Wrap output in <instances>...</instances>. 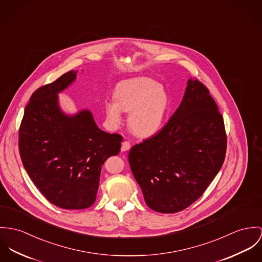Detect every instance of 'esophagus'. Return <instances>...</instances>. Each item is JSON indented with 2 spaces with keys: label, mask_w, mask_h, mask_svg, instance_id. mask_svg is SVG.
Wrapping results in <instances>:
<instances>
[{
  "label": "esophagus",
  "mask_w": 262,
  "mask_h": 262,
  "mask_svg": "<svg viewBox=\"0 0 262 262\" xmlns=\"http://www.w3.org/2000/svg\"><path fill=\"white\" fill-rule=\"evenodd\" d=\"M130 148H131L130 143L124 141V142L122 143V146H121V151L125 152V151H128Z\"/></svg>",
  "instance_id": "obj_1"
}]
</instances>
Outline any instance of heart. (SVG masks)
<instances>
[{
  "label": "heart",
  "mask_w": 262,
  "mask_h": 262,
  "mask_svg": "<svg viewBox=\"0 0 262 262\" xmlns=\"http://www.w3.org/2000/svg\"><path fill=\"white\" fill-rule=\"evenodd\" d=\"M169 107V96L163 86L147 77H137L120 82L114 100L105 103V114L113 128L118 127L122 111L129 112L128 125L139 137L155 135L162 128Z\"/></svg>",
  "instance_id": "1"
}]
</instances>
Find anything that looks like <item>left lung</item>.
I'll return each mask as SVG.
<instances>
[{
    "label": "left lung",
    "mask_w": 262,
    "mask_h": 262,
    "mask_svg": "<svg viewBox=\"0 0 262 262\" xmlns=\"http://www.w3.org/2000/svg\"><path fill=\"white\" fill-rule=\"evenodd\" d=\"M226 142L224 121L209 90L191 78L180 106L162 130L129 152L148 207L175 213L190 206L222 167Z\"/></svg>",
    "instance_id": "left-lung-1"
}]
</instances>
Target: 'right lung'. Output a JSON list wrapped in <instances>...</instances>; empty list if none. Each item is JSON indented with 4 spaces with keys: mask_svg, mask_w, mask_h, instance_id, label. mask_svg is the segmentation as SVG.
<instances>
[{
    "mask_svg": "<svg viewBox=\"0 0 262 262\" xmlns=\"http://www.w3.org/2000/svg\"><path fill=\"white\" fill-rule=\"evenodd\" d=\"M70 71L37 89L25 108L19 149L30 178L54 205L85 209L96 200L104 162L119 153L122 136L102 131L92 113L65 114L58 94L76 80Z\"/></svg>",
    "mask_w": 262,
    "mask_h": 262,
    "instance_id": "obj_1",
    "label": "right lung"
}]
</instances>
